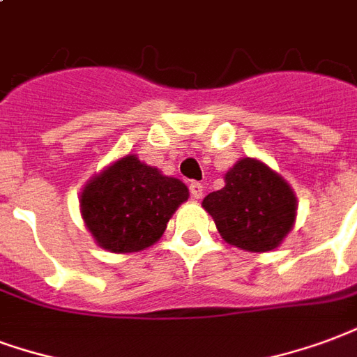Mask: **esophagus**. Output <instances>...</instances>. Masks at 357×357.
I'll list each match as a JSON object with an SVG mask.
<instances>
[{
	"mask_svg": "<svg viewBox=\"0 0 357 357\" xmlns=\"http://www.w3.org/2000/svg\"><path fill=\"white\" fill-rule=\"evenodd\" d=\"M204 184H202V182H192V184H190V194H192V197H194V199H202V197H204Z\"/></svg>",
	"mask_w": 357,
	"mask_h": 357,
	"instance_id": "1",
	"label": "esophagus"
}]
</instances>
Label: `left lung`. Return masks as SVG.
<instances>
[{"label": "left lung", "mask_w": 357, "mask_h": 357, "mask_svg": "<svg viewBox=\"0 0 357 357\" xmlns=\"http://www.w3.org/2000/svg\"><path fill=\"white\" fill-rule=\"evenodd\" d=\"M225 182V188L211 192L202 204L222 239L251 253L275 249L296 217V197L287 181L266 163L243 158Z\"/></svg>", "instance_id": "left-lung-1"}]
</instances>
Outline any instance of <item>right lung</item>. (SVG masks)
Returning a JSON list of instances; mask_svg holds the SVG:
<instances>
[{"instance_id":"add662e5","label":"right lung","mask_w":357,"mask_h":357,"mask_svg":"<svg viewBox=\"0 0 357 357\" xmlns=\"http://www.w3.org/2000/svg\"><path fill=\"white\" fill-rule=\"evenodd\" d=\"M188 196L184 182L129 153L85 184L79 207L102 249L137 253L163 236L169 218Z\"/></svg>"}]
</instances>
